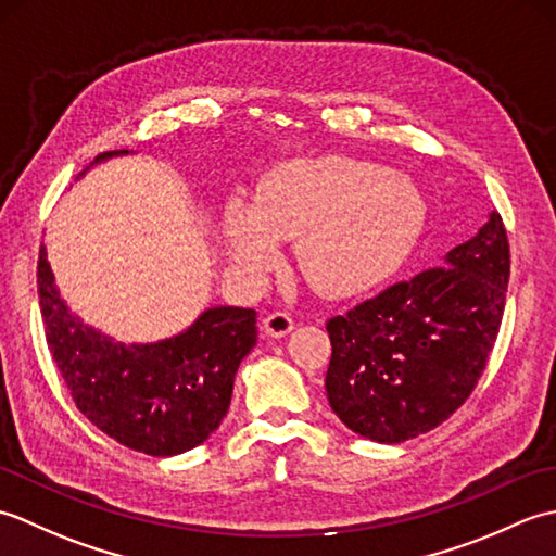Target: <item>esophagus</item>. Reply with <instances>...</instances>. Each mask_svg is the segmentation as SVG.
Instances as JSON below:
<instances>
[{"mask_svg":"<svg viewBox=\"0 0 556 556\" xmlns=\"http://www.w3.org/2000/svg\"><path fill=\"white\" fill-rule=\"evenodd\" d=\"M263 329L267 337H287L293 329V317L285 311H275L263 320Z\"/></svg>","mask_w":556,"mask_h":556,"instance_id":"1","label":"esophagus"}]
</instances>
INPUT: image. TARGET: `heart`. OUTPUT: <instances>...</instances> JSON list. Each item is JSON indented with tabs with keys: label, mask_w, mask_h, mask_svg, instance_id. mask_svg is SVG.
<instances>
[{
	"label": "heart",
	"mask_w": 556,
	"mask_h": 556,
	"mask_svg": "<svg viewBox=\"0 0 556 556\" xmlns=\"http://www.w3.org/2000/svg\"><path fill=\"white\" fill-rule=\"evenodd\" d=\"M425 224L416 184L351 157L285 162L263 176L253 203L231 200L224 236L248 271L275 265L277 241H296L305 281L327 296L380 287L406 263Z\"/></svg>",
	"instance_id": "1"
}]
</instances>
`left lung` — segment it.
<instances>
[{
    "instance_id": "left-lung-1",
    "label": "left lung",
    "mask_w": 556,
    "mask_h": 556,
    "mask_svg": "<svg viewBox=\"0 0 556 556\" xmlns=\"http://www.w3.org/2000/svg\"><path fill=\"white\" fill-rule=\"evenodd\" d=\"M509 269V239L492 212L444 265L332 317L325 387L339 420L372 442L399 444L464 406L497 341Z\"/></svg>"
}]
</instances>
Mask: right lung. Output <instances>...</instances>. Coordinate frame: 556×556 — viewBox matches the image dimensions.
I'll return each mask as SVG.
<instances>
[{"mask_svg": "<svg viewBox=\"0 0 556 556\" xmlns=\"http://www.w3.org/2000/svg\"><path fill=\"white\" fill-rule=\"evenodd\" d=\"M112 155L119 152H102L96 162ZM38 296L47 349L76 408L98 430L134 452L176 456L219 428L233 375L257 341L255 311L210 308L184 334L160 344H116L59 299L45 245Z\"/></svg>", "mask_w": 556, "mask_h": 556, "instance_id": "1", "label": "right lung"}]
</instances>
